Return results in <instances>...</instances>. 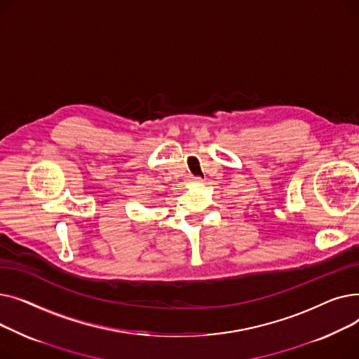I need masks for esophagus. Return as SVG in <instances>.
<instances>
[{
  "instance_id": "esophagus-1",
  "label": "esophagus",
  "mask_w": 359,
  "mask_h": 359,
  "mask_svg": "<svg viewBox=\"0 0 359 359\" xmlns=\"http://www.w3.org/2000/svg\"><path fill=\"white\" fill-rule=\"evenodd\" d=\"M187 180H189V183H192V184H199L203 182L201 177H195V176H191Z\"/></svg>"
}]
</instances>
